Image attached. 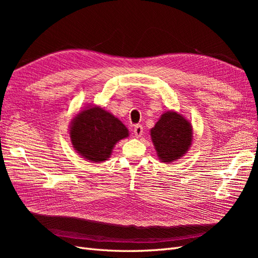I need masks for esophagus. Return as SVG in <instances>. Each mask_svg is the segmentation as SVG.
<instances>
[{"label": "esophagus", "instance_id": "34e87169", "mask_svg": "<svg viewBox=\"0 0 258 258\" xmlns=\"http://www.w3.org/2000/svg\"><path fill=\"white\" fill-rule=\"evenodd\" d=\"M134 132H135V135H136V137H137V138L141 137V136L143 135V127L141 126V124H136Z\"/></svg>", "mask_w": 258, "mask_h": 258}]
</instances>
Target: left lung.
<instances>
[{
	"instance_id": "8db88e82",
	"label": "left lung",
	"mask_w": 258,
	"mask_h": 258,
	"mask_svg": "<svg viewBox=\"0 0 258 258\" xmlns=\"http://www.w3.org/2000/svg\"><path fill=\"white\" fill-rule=\"evenodd\" d=\"M151 136L160 160L166 163L182 157L192 141L190 123L175 112L162 114Z\"/></svg>"
}]
</instances>
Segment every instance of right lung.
Masks as SVG:
<instances>
[{
	"instance_id": "1",
	"label": "right lung",
	"mask_w": 258,
	"mask_h": 258,
	"mask_svg": "<svg viewBox=\"0 0 258 258\" xmlns=\"http://www.w3.org/2000/svg\"><path fill=\"white\" fill-rule=\"evenodd\" d=\"M75 150L93 162L106 160L116 142L127 138L124 124L101 107H90L77 115L70 130Z\"/></svg>"
}]
</instances>
